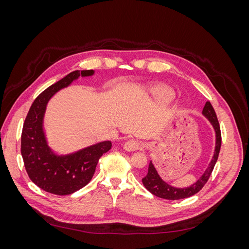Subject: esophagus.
Here are the masks:
<instances>
[{
    "mask_svg": "<svg viewBox=\"0 0 249 249\" xmlns=\"http://www.w3.org/2000/svg\"><path fill=\"white\" fill-rule=\"evenodd\" d=\"M141 146H142L141 143L138 142V141H136V140H129V141H126V142L124 143V149L127 150V152H135V150L140 149Z\"/></svg>",
    "mask_w": 249,
    "mask_h": 249,
    "instance_id": "34e87169",
    "label": "esophagus"
}]
</instances>
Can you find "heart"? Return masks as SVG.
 <instances>
[{
	"instance_id": "heart-1",
	"label": "heart",
	"mask_w": 249,
	"mask_h": 249,
	"mask_svg": "<svg viewBox=\"0 0 249 249\" xmlns=\"http://www.w3.org/2000/svg\"><path fill=\"white\" fill-rule=\"evenodd\" d=\"M157 96L158 99L163 102H169L173 97V93L169 91V90H160V91L157 93Z\"/></svg>"
}]
</instances>
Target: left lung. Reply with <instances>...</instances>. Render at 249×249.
Here are the masks:
<instances>
[{
  "label": "left lung",
  "mask_w": 249,
  "mask_h": 249,
  "mask_svg": "<svg viewBox=\"0 0 249 249\" xmlns=\"http://www.w3.org/2000/svg\"><path fill=\"white\" fill-rule=\"evenodd\" d=\"M202 115L208 118L211 124L213 125L215 134H216L214 156L212 158V160H211L208 168L206 169L205 172L202 173V176L196 180V182L192 184L190 187L176 188L167 184L165 180L161 178L156 167L154 166L153 162L150 161L148 165L147 175L142 178V183L146 189L152 194L156 195V196L164 198V199H169V200L187 198V197L192 196L194 194H196L198 191H200L202 189V187L205 186L206 183L208 182L211 173H212L215 164L217 162L218 156H219L220 147H221V133H220V125H219V123H218L215 110L210 102H207L205 107H203Z\"/></svg>",
  "instance_id": "left-lung-1"
}]
</instances>
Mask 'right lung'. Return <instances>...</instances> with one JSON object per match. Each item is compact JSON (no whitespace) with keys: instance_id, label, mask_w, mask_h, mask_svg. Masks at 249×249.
Returning <instances> with one entry per match:
<instances>
[{"instance_id":"obj_1","label":"right lung","mask_w":249,"mask_h":249,"mask_svg":"<svg viewBox=\"0 0 249 249\" xmlns=\"http://www.w3.org/2000/svg\"><path fill=\"white\" fill-rule=\"evenodd\" d=\"M92 74L93 70L74 71L51 85L36 97L25 119L20 147L22 160L32 182L49 193L69 195L86 186L100 158L112 146L111 141H103L71 154L57 155L49 146L44 134L43 117L53 95L79 77Z\"/></svg>"}]
</instances>
